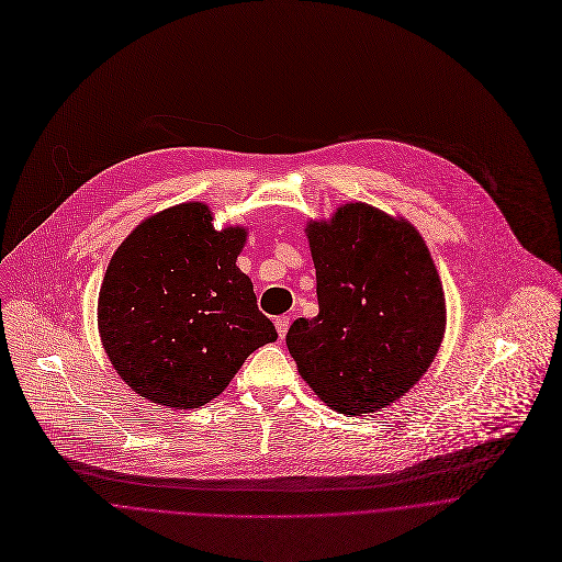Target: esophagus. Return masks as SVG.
Here are the masks:
<instances>
[{"label": "esophagus", "mask_w": 562, "mask_h": 562, "mask_svg": "<svg viewBox=\"0 0 562 562\" xmlns=\"http://www.w3.org/2000/svg\"><path fill=\"white\" fill-rule=\"evenodd\" d=\"M274 325H277V331H279V336L281 339H285V334H288V327H290V316H277L274 318Z\"/></svg>", "instance_id": "obj_1"}]
</instances>
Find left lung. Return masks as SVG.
I'll return each mask as SVG.
<instances>
[{"label":"left lung","instance_id":"8db88e82","mask_svg":"<svg viewBox=\"0 0 562 562\" xmlns=\"http://www.w3.org/2000/svg\"><path fill=\"white\" fill-rule=\"evenodd\" d=\"M318 314L285 344L299 374L331 409L363 416L405 396L445 334V292L429 248L405 216L348 201L305 226Z\"/></svg>","mask_w":562,"mask_h":562}]
</instances>
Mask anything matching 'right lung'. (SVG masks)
<instances>
[{"label": "right lung", "mask_w": 562, "mask_h": 562, "mask_svg": "<svg viewBox=\"0 0 562 562\" xmlns=\"http://www.w3.org/2000/svg\"><path fill=\"white\" fill-rule=\"evenodd\" d=\"M207 203L146 216L112 255L97 301L101 346L122 381L150 403L194 409L277 341L255 285L237 268L246 226H212Z\"/></svg>", "instance_id": "add662e5"}]
</instances>
